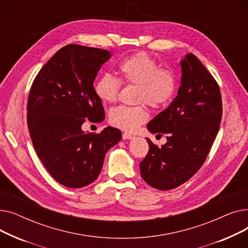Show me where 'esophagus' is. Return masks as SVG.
<instances>
[{
	"label": "esophagus",
	"instance_id": "obj_1",
	"mask_svg": "<svg viewBox=\"0 0 248 248\" xmlns=\"http://www.w3.org/2000/svg\"><path fill=\"white\" fill-rule=\"evenodd\" d=\"M133 138H134V136L131 135V134H128V133H124L123 134V139L124 140H131Z\"/></svg>",
	"mask_w": 248,
	"mask_h": 248
}]
</instances>
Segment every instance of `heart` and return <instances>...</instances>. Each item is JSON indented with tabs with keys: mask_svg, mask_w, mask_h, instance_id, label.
I'll return each mask as SVG.
<instances>
[{
	"mask_svg": "<svg viewBox=\"0 0 248 248\" xmlns=\"http://www.w3.org/2000/svg\"><path fill=\"white\" fill-rule=\"evenodd\" d=\"M122 82L137 85L136 101L138 106H120L112 108L109 121L112 125L133 132L149 120L147 104L155 109L168 107L177 90V78L170 69L161 68L160 63L146 52L124 58L119 64ZM121 80L110 74H103L96 80L94 90L104 102H114L121 88Z\"/></svg>",
	"mask_w": 248,
	"mask_h": 248,
	"instance_id": "obj_1",
	"label": "heart"
}]
</instances>
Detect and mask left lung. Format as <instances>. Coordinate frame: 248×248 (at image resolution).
I'll return each mask as SVG.
<instances>
[{
	"label": "left lung",
	"instance_id": "1",
	"mask_svg": "<svg viewBox=\"0 0 248 248\" xmlns=\"http://www.w3.org/2000/svg\"><path fill=\"white\" fill-rule=\"evenodd\" d=\"M182 79L170 107L148 124L153 134H166L162 147L147 138L149 152L140 175L153 188L171 190L184 184L202 167L218 134L222 98L217 81L191 53L181 61Z\"/></svg>",
	"mask_w": 248,
	"mask_h": 248
}]
</instances>
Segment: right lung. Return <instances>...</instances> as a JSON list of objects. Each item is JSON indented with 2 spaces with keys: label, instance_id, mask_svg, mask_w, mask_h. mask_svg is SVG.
<instances>
[{
  "label": "right lung",
  "instance_id": "obj_1",
  "mask_svg": "<svg viewBox=\"0 0 248 248\" xmlns=\"http://www.w3.org/2000/svg\"><path fill=\"white\" fill-rule=\"evenodd\" d=\"M110 57L103 49L68 44L58 50L32 83L27 123L33 146L47 171L58 183L82 188L98 177L108 151L122 139L108 126L98 134L84 133L85 121L104 120L93 82Z\"/></svg>",
  "mask_w": 248,
  "mask_h": 248
}]
</instances>
